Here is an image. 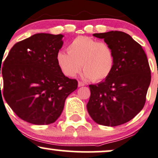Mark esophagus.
Wrapping results in <instances>:
<instances>
[{
  "instance_id": "obj_1",
  "label": "esophagus",
  "mask_w": 158,
  "mask_h": 158,
  "mask_svg": "<svg viewBox=\"0 0 158 158\" xmlns=\"http://www.w3.org/2000/svg\"><path fill=\"white\" fill-rule=\"evenodd\" d=\"M85 85V84L83 82H81V81H78V86L80 87V86H83Z\"/></svg>"
}]
</instances>
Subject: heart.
Returning <instances> with one entry per match:
<instances>
[{
    "instance_id": "heart-1",
    "label": "heart",
    "mask_w": 158,
    "mask_h": 158,
    "mask_svg": "<svg viewBox=\"0 0 158 158\" xmlns=\"http://www.w3.org/2000/svg\"><path fill=\"white\" fill-rule=\"evenodd\" d=\"M67 51H59L56 55L59 69L67 77H74L82 68L84 79L99 81L110 75L114 65L111 46L89 37L74 38L68 46Z\"/></svg>"
}]
</instances>
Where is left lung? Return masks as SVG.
Here are the masks:
<instances>
[{
    "label": "left lung",
    "mask_w": 158,
    "mask_h": 158,
    "mask_svg": "<svg viewBox=\"0 0 158 158\" xmlns=\"http://www.w3.org/2000/svg\"><path fill=\"white\" fill-rule=\"evenodd\" d=\"M104 39L114 53V65L104 81L89 86L86 105L96 123L115 127L132 120L145 103L151 83V70L142 46L123 31L93 34Z\"/></svg>",
    "instance_id": "8db88e82"
}]
</instances>
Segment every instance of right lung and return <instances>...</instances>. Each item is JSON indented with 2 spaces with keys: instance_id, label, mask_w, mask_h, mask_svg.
Returning a JSON list of instances; mask_svg holds the SVG:
<instances>
[{
  "instance_id": "1",
  "label": "right lung",
  "mask_w": 158,
  "mask_h": 158,
  "mask_svg": "<svg viewBox=\"0 0 158 158\" xmlns=\"http://www.w3.org/2000/svg\"><path fill=\"white\" fill-rule=\"evenodd\" d=\"M63 37L35 34L13 46L3 64L4 99L19 118L32 124L54 123L77 87L57 64Z\"/></svg>"
}]
</instances>
